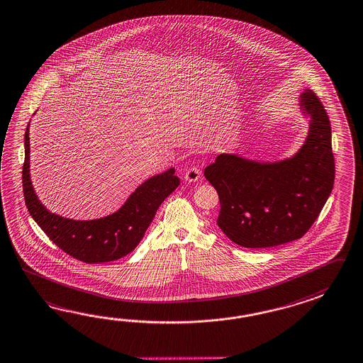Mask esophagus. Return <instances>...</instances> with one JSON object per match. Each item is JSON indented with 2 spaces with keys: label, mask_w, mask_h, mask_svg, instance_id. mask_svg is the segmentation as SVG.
<instances>
[{
  "label": "esophagus",
  "mask_w": 363,
  "mask_h": 363,
  "mask_svg": "<svg viewBox=\"0 0 363 363\" xmlns=\"http://www.w3.org/2000/svg\"><path fill=\"white\" fill-rule=\"evenodd\" d=\"M199 178H201V170L198 169L196 167L190 168L185 173L186 182H198Z\"/></svg>",
  "instance_id": "obj_1"
}]
</instances>
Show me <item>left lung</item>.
Wrapping results in <instances>:
<instances>
[{"label": "left lung", "mask_w": 363, "mask_h": 363, "mask_svg": "<svg viewBox=\"0 0 363 363\" xmlns=\"http://www.w3.org/2000/svg\"><path fill=\"white\" fill-rule=\"evenodd\" d=\"M299 109L310 123L293 156L263 162L224 152L204 169L220 199L218 228L242 247H274L298 240L330 195L335 160L328 114L311 89L299 95Z\"/></svg>", "instance_id": "obj_1"}]
</instances>
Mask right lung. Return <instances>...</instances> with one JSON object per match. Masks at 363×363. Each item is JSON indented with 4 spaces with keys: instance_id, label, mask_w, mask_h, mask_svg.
<instances>
[{
    "instance_id": "add662e5",
    "label": "right lung",
    "mask_w": 363,
    "mask_h": 363,
    "mask_svg": "<svg viewBox=\"0 0 363 363\" xmlns=\"http://www.w3.org/2000/svg\"><path fill=\"white\" fill-rule=\"evenodd\" d=\"M23 195L30 215L50 241L84 263H105L128 255L143 238L162 201L173 193L179 178L174 168L145 179L120 207L104 218L73 220L52 213L33 190L30 176V123L26 128Z\"/></svg>"
}]
</instances>
